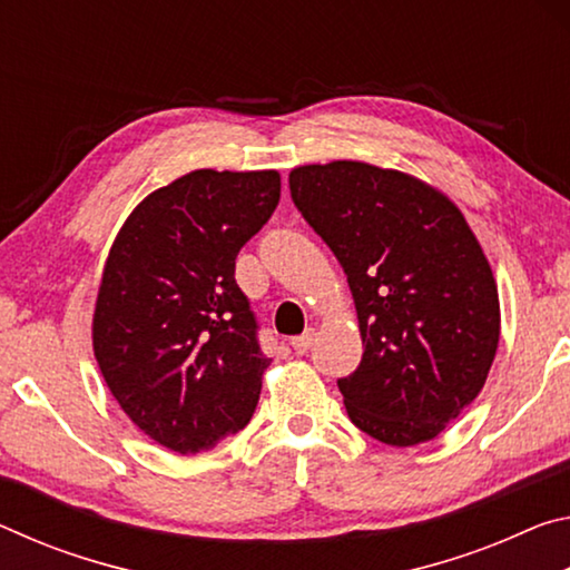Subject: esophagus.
Wrapping results in <instances>:
<instances>
[{"label":"esophagus","mask_w":570,"mask_h":570,"mask_svg":"<svg viewBox=\"0 0 570 570\" xmlns=\"http://www.w3.org/2000/svg\"><path fill=\"white\" fill-rule=\"evenodd\" d=\"M312 342H314V332L308 330V332H304L302 336H294V340H292V350H294L296 354H306L308 346H312Z\"/></svg>","instance_id":"1"}]
</instances>
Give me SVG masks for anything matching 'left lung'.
<instances>
[{
  "label": "left lung",
  "instance_id": "1",
  "mask_svg": "<svg viewBox=\"0 0 570 570\" xmlns=\"http://www.w3.org/2000/svg\"><path fill=\"white\" fill-rule=\"evenodd\" d=\"M288 188L354 296L364 354L336 382L350 420L392 448L438 438L500 340L498 284L465 216L430 183L362 160L298 166Z\"/></svg>",
  "mask_w": 570,
  "mask_h": 570
}]
</instances>
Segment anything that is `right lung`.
<instances>
[{"label":"right lung","mask_w":570,"mask_h":570,"mask_svg":"<svg viewBox=\"0 0 570 570\" xmlns=\"http://www.w3.org/2000/svg\"><path fill=\"white\" fill-rule=\"evenodd\" d=\"M276 170H190L132 208L102 268L92 352L122 412L180 455L244 430L268 366L234 272Z\"/></svg>","instance_id":"1"}]
</instances>
